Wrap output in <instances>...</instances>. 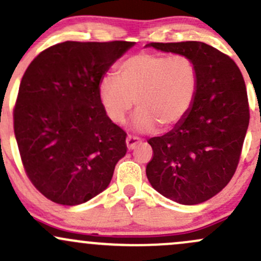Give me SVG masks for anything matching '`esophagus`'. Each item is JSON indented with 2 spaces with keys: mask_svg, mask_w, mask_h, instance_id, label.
I'll return each instance as SVG.
<instances>
[{
  "mask_svg": "<svg viewBox=\"0 0 261 261\" xmlns=\"http://www.w3.org/2000/svg\"><path fill=\"white\" fill-rule=\"evenodd\" d=\"M139 142H140L139 137H135V136L126 137V146H127V150H134Z\"/></svg>",
  "mask_w": 261,
  "mask_h": 261,
  "instance_id": "34e87169",
  "label": "esophagus"
}]
</instances>
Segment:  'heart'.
<instances>
[{"instance_id":"obj_1","label":"heart","mask_w":261,"mask_h":261,"mask_svg":"<svg viewBox=\"0 0 261 261\" xmlns=\"http://www.w3.org/2000/svg\"><path fill=\"white\" fill-rule=\"evenodd\" d=\"M117 70L119 76H102L98 88L101 107L115 124L124 122L136 101V131L152 133L159 125L168 130L181 124L196 102L199 73L190 57L139 53L120 63Z\"/></svg>"}]
</instances>
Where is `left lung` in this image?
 I'll return each instance as SVG.
<instances>
[{
  "mask_svg": "<svg viewBox=\"0 0 261 261\" xmlns=\"http://www.w3.org/2000/svg\"><path fill=\"white\" fill-rule=\"evenodd\" d=\"M146 47L190 57L199 73L191 113L163 136L148 140L151 186L166 198L193 205L219 193L233 177L249 125L245 83L231 58L203 42L148 43Z\"/></svg>",
  "mask_w": 261,
  "mask_h": 261,
  "instance_id": "left-lung-1",
  "label": "left lung"
}]
</instances>
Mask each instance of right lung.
<instances>
[{
    "label": "right lung",
    "instance_id": "1",
    "mask_svg": "<svg viewBox=\"0 0 261 261\" xmlns=\"http://www.w3.org/2000/svg\"><path fill=\"white\" fill-rule=\"evenodd\" d=\"M134 42L67 41L39 53L25 70L13 111L28 178L63 205L108 188L126 153V134L105 114L99 82Z\"/></svg>",
    "mask_w": 261,
    "mask_h": 261
}]
</instances>
